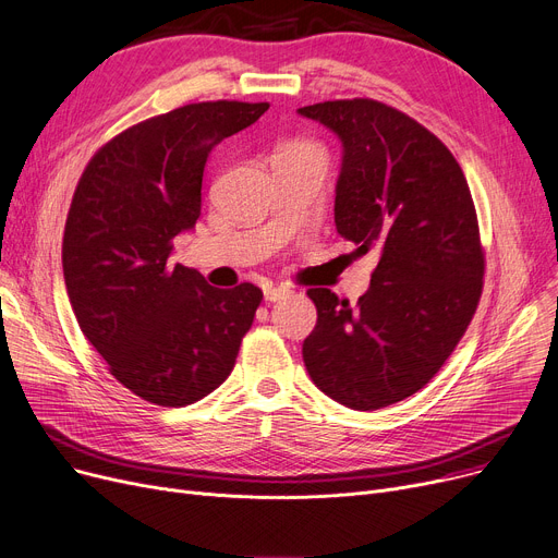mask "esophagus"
Instances as JSON below:
<instances>
[{"label":"esophagus","mask_w":558,"mask_h":558,"mask_svg":"<svg viewBox=\"0 0 558 558\" xmlns=\"http://www.w3.org/2000/svg\"><path fill=\"white\" fill-rule=\"evenodd\" d=\"M288 292H290V290H288V288H283V286H275V288L270 286V288H266V290H264V298H266V302H268V304H272V302L283 300Z\"/></svg>","instance_id":"1"}]
</instances>
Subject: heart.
<instances>
[{"mask_svg": "<svg viewBox=\"0 0 558 558\" xmlns=\"http://www.w3.org/2000/svg\"><path fill=\"white\" fill-rule=\"evenodd\" d=\"M281 153L292 155V157H304V159L317 161V163H322V167H324V153H322V148L311 144V142H294V144L286 146Z\"/></svg>", "mask_w": 558, "mask_h": 558, "instance_id": "1", "label": "heart"}]
</instances>
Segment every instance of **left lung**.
Masks as SVG:
<instances>
[{
    "instance_id": "obj_1",
    "label": "left lung",
    "mask_w": 558,
    "mask_h": 558,
    "mask_svg": "<svg viewBox=\"0 0 558 558\" xmlns=\"http://www.w3.org/2000/svg\"><path fill=\"white\" fill-rule=\"evenodd\" d=\"M342 142L338 234L378 254L355 306L311 288L317 324L304 365L326 397L380 410L428 385L475 315L484 252L471 189L452 153L421 123L372 98L298 110Z\"/></svg>"
}]
</instances>
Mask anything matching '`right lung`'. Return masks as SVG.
<instances>
[{
    "label": "right lung",
    "instance_id": "right-lung-1",
    "mask_svg": "<svg viewBox=\"0 0 558 558\" xmlns=\"http://www.w3.org/2000/svg\"><path fill=\"white\" fill-rule=\"evenodd\" d=\"M268 108L207 101L146 119L78 180L62 239L70 304L110 374L144 401L191 405L234 369L264 292L214 288L171 254L201 218L209 153Z\"/></svg>",
    "mask_w": 558,
    "mask_h": 558
}]
</instances>
